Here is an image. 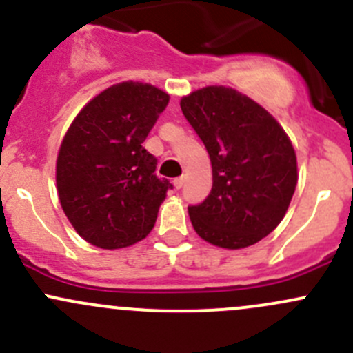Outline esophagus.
I'll return each instance as SVG.
<instances>
[{
    "instance_id": "34e87169",
    "label": "esophagus",
    "mask_w": 353,
    "mask_h": 353,
    "mask_svg": "<svg viewBox=\"0 0 353 353\" xmlns=\"http://www.w3.org/2000/svg\"><path fill=\"white\" fill-rule=\"evenodd\" d=\"M183 186H184V176L176 177V179H174V188H176V190H181Z\"/></svg>"
}]
</instances>
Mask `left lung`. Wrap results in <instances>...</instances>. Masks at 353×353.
I'll list each match as a JSON object with an SVG mask.
<instances>
[{
  "label": "left lung",
  "instance_id": "obj_1",
  "mask_svg": "<svg viewBox=\"0 0 353 353\" xmlns=\"http://www.w3.org/2000/svg\"><path fill=\"white\" fill-rule=\"evenodd\" d=\"M210 155L213 186L188 206L194 230L225 249L256 244L282 222L297 184L290 140L270 112L234 88L206 87L181 101Z\"/></svg>",
  "mask_w": 353,
  "mask_h": 353
}]
</instances>
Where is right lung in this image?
<instances>
[{"instance_id": "obj_1", "label": "right lung", "mask_w": 353, "mask_h": 353, "mask_svg": "<svg viewBox=\"0 0 353 353\" xmlns=\"http://www.w3.org/2000/svg\"><path fill=\"white\" fill-rule=\"evenodd\" d=\"M169 95L123 81L92 99L71 123L56 163L68 220L87 243L119 249L145 239L172 184L155 174L143 141Z\"/></svg>"}]
</instances>
